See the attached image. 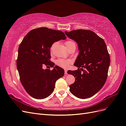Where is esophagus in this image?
Masks as SVG:
<instances>
[{"label": "esophagus", "mask_w": 126, "mask_h": 126, "mask_svg": "<svg viewBox=\"0 0 126 126\" xmlns=\"http://www.w3.org/2000/svg\"><path fill=\"white\" fill-rule=\"evenodd\" d=\"M64 73H65V75H67V71L66 70H64Z\"/></svg>", "instance_id": "34e87169"}]
</instances>
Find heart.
I'll return each mask as SVG.
<instances>
[{"instance_id": "obj_1", "label": "heart", "mask_w": 126, "mask_h": 126, "mask_svg": "<svg viewBox=\"0 0 126 126\" xmlns=\"http://www.w3.org/2000/svg\"><path fill=\"white\" fill-rule=\"evenodd\" d=\"M74 42H73L72 41H67L65 42V45L66 47L67 48V47L68 46L69 44L71 43H73ZM54 46V44H53L52 46L51 47V50L52 51L53 48ZM72 61L71 60H68V59H58L57 61H56V63L59 66H60L63 68H67L70 66V65L71 64Z\"/></svg>"}]
</instances>
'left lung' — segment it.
<instances>
[{"label": "left lung", "mask_w": 126, "mask_h": 126, "mask_svg": "<svg viewBox=\"0 0 126 126\" xmlns=\"http://www.w3.org/2000/svg\"><path fill=\"white\" fill-rule=\"evenodd\" d=\"M65 33L76 42L79 51L74 64L78 70L67 71L75 78L70 91L79 98H90L103 87L107 79L110 61L106 43L91 30L79 29Z\"/></svg>", "instance_id": "1"}]
</instances>
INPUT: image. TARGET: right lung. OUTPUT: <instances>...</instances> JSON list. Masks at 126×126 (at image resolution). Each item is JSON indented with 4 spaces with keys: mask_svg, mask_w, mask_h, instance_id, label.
<instances>
[{
    "mask_svg": "<svg viewBox=\"0 0 126 126\" xmlns=\"http://www.w3.org/2000/svg\"><path fill=\"white\" fill-rule=\"evenodd\" d=\"M66 39L62 31L43 27L28 32L20 43L17 67L20 82L31 97L41 99L49 96L56 81L64 76V70L57 65L52 71L42 67L54 66L50 60V48L54 42Z\"/></svg>",
    "mask_w": 126,
    "mask_h": 126,
    "instance_id": "right-lung-1",
    "label": "right lung"
}]
</instances>
